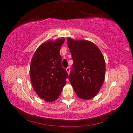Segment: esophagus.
Here are the masks:
<instances>
[{
    "label": "esophagus",
    "mask_w": 133,
    "mask_h": 133,
    "mask_svg": "<svg viewBox=\"0 0 133 133\" xmlns=\"http://www.w3.org/2000/svg\"><path fill=\"white\" fill-rule=\"evenodd\" d=\"M66 71H67V72H68V74H70V67H67V68H66Z\"/></svg>",
    "instance_id": "1"
}]
</instances>
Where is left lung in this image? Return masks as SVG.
I'll use <instances>...</instances> for the list:
<instances>
[{"instance_id":"left-lung-1","label":"left lung","mask_w":133,"mask_h":133,"mask_svg":"<svg viewBox=\"0 0 133 133\" xmlns=\"http://www.w3.org/2000/svg\"><path fill=\"white\" fill-rule=\"evenodd\" d=\"M74 63L69 81L77 96L89 100L99 92L105 76V63L100 49L93 42L67 39Z\"/></svg>"}]
</instances>
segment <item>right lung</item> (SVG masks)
Instances as JSON below:
<instances>
[{
  "label": "right lung",
  "mask_w": 133,
  "mask_h": 133,
  "mask_svg": "<svg viewBox=\"0 0 133 133\" xmlns=\"http://www.w3.org/2000/svg\"><path fill=\"white\" fill-rule=\"evenodd\" d=\"M64 39L43 43L36 50L30 63L29 74L33 87L38 96L47 102L57 99L69 76L62 66L59 53Z\"/></svg>",
  "instance_id": "obj_1"
}]
</instances>
